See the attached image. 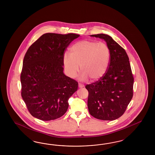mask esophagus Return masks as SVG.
<instances>
[{
    "mask_svg": "<svg viewBox=\"0 0 155 155\" xmlns=\"http://www.w3.org/2000/svg\"><path fill=\"white\" fill-rule=\"evenodd\" d=\"M78 86L80 88H82V87H84V84H81V83H79L78 84Z\"/></svg>",
    "mask_w": 155,
    "mask_h": 155,
    "instance_id": "esophagus-1",
    "label": "esophagus"
}]
</instances>
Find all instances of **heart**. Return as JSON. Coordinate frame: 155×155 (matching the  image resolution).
Returning <instances> with one entry per match:
<instances>
[{"mask_svg":"<svg viewBox=\"0 0 155 155\" xmlns=\"http://www.w3.org/2000/svg\"><path fill=\"white\" fill-rule=\"evenodd\" d=\"M110 60V51L104 42L82 40L75 43L70 49V56L65 54L63 59L66 73L75 78L79 71L80 78L97 81L107 71Z\"/></svg>","mask_w":155,"mask_h":155,"instance_id":"heart-1","label":"heart"}]
</instances>
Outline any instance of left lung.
I'll list each match as a JSON object with an SVG mask.
<instances>
[{
    "label": "left lung",
    "instance_id": "left-lung-1",
    "mask_svg": "<svg viewBox=\"0 0 155 155\" xmlns=\"http://www.w3.org/2000/svg\"><path fill=\"white\" fill-rule=\"evenodd\" d=\"M104 39L110 51L107 71L98 81L86 85L89 95L87 107L91 116L114 120L126 110L133 97L134 77L127 53L107 35H92Z\"/></svg>",
    "mask_w": 155,
    "mask_h": 155
}]
</instances>
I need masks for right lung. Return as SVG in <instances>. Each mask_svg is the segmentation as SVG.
<instances>
[{
  "label": "right lung",
  "mask_w": 155,
  "mask_h": 155,
  "mask_svg": "<svg viewBox=\"0 0 155 155\" xmlns=\"http://www.w3.org/2000/svg\"><path fill=\"white\" fill-rule=\"evenodd\" d=\"M79 36L45 33L28 48L20 75L21 95L34 117L48 121L66 112L78 82L64 74L63 59L67 47Z\"/></svg>",
  "instance_id": "right-lung-1"
}]
</instances>
